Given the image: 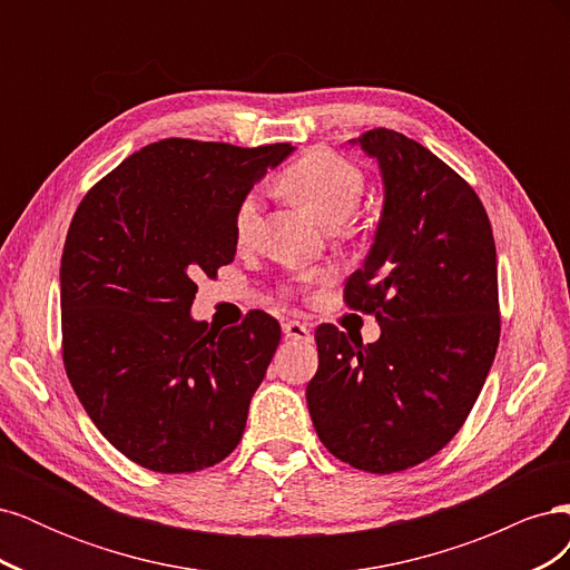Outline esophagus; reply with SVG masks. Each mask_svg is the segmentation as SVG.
Wrapping results in <instances>:
<instances>
[{
	"label": "esophagus",
	"instance_id": "1",
	"mask_svg": "<svg viewBox=\"0 0 570 570\" xmlns=\"http://www.w3.org/2000/svg\"><path fill=\"white\" fill-rule=\"evenodd\" d=\"M283 333H285V337H289V340L312 342V327H308L306 323H299V321H287V323H283Z\"/></svg>",
	"mask_w": 570,
	"mask_h": 570
}]
</instances>
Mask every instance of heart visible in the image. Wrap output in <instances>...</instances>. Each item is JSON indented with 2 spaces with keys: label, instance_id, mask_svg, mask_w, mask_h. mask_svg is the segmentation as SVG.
<instances>
[{
  "label": "heart",
  "instance_id": "heart-1",
  "mask_svg": "<svg viewBox=\"0 0 570 570\" xmlns=\"http://www.w3.org/2000/svg\"><path fill=\"white\" fill-rule=\"evenodd\" d=\"M281 187L318 223L333 228L354 214L364 195V178L347 159L327 149H316L285 170ZM258 214H262V206L254 195L239 202L235 212V237L239 245L252 243Z\"/></svg>",
  "mask_w": 570,
  "mask_h": 570
}]
</instances>
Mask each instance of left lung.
Instances as JSON below:
<instances>
[{"label":"left lung","instance_id":"left-lung-1","mask_svg":"<svg viewBox=\"0 0 570 570\" xmlns=\"http://www.w3.org/2000/svg\"><path fill=\"white\" fill-rule=\"evenodd\" d=\"M350 142L381 168L383 212L344 299L375 314L381 337L321 325L306 404L327 452L396 473L438 454L485 385L499 344L497 249L473 187L433 151L387 128Z\"/></svg>","mask_w":570,"mask_h":570}]
</instances>
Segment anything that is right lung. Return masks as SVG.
Listing matches in <instances>:
<instances>
[{"label": "right lung", "instance_id": "1", "mask_svg": "<svg viewBox=\"0 0 570 570\" xmlns=\"http://www.w3.org/2000/svg\"><path fill=\"white\" fill-rule=\"evenodd\" d=\"M295 147L170 137L101 178L61 256L63 366L80 404L120 454L157 473H193L243 438L281 325L195 321L197 278L237 252L235 212Z\"/></svg>", "mask_w": 570, "mask_h": 570}]
</instances>
